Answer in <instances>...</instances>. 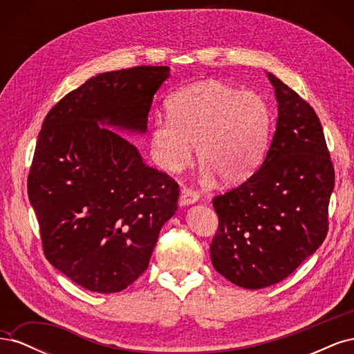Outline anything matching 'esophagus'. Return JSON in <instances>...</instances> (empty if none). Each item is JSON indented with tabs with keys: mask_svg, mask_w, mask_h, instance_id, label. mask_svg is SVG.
Here are the masks:
<instances>
[{
	"mask_svg": "<svg viewBox=\"0 0 354 354\" xmlns=\"http://www.w3.org/2000/svg\"><path fill=\"white\" fill-rule=\"evenodd\" d=\"M199 201V195L196 194L195 190H192L189 187H181L180 190V205L181 207H186L190 205V203H195Z\"/></svg>",
	"mask_w": 354,
	"mask_h": 354,
	"instance_id": "1",
	"label": "esophagus"
}]
</instances>
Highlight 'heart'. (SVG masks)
I'll list each match as a JSON object with an SVG mask.
<instances>
[{
    "instance_id": "heart-1",
    "label": "heart",
    "mask_w": 354,
    "mask_h": 354,
    "mask_svg": "<svg viewBox=\"0 0 354 354\" xmlns=\"http://www.w3.org/2000/svg\"><path fill=\"white\" fill-rule=\"evenodd\" d=\"M168 118H156L151 131L153 162L180 173L194 158L223 183H239L261 165L272 136L273 115L260 93L221 81L186 85L167 99Z\"/></svg>"
}]
</instances>
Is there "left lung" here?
Returning a JSON list of instances; mask_svg holds the SVG:
<instances>
[{"label": "left lung", "mask_w": 354, "mask_h": 354, "mask_svg": "<svg viewBox=\"0 0 354 354\" xmlns=\"http://www.w3.org/2000/svg\"><path fill=\"white\" fill-rule=\"evenodd\" d=\"M267 77L279 111L269 152L245 183L212 199L218 216L212 266L246 289L283 281L322 245L335 183L316 112L279 78Z\"/></svg>", "instance_id": "obj_1"}]
</instances>
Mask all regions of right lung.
Wrapping results in <instances>:
<instances>
[{
    "label": "right lung",
    "mask_w": 354,
    "mask_h": 354,
    "mask_svg": "<svg viewBox=\"0 0 354 354\" xmlns=\"http://www.w3.org/2000/svg\"><path fill=\"white\" fill-rule=\"evenodd\" d=\"M168 66L104 72L68 93L38 134L28 176L46 259L93 292L130 286L174 216L178 185L118 130L146 133Z\"/></svg>",
    "instance_id": "1"
}]
</instances>
